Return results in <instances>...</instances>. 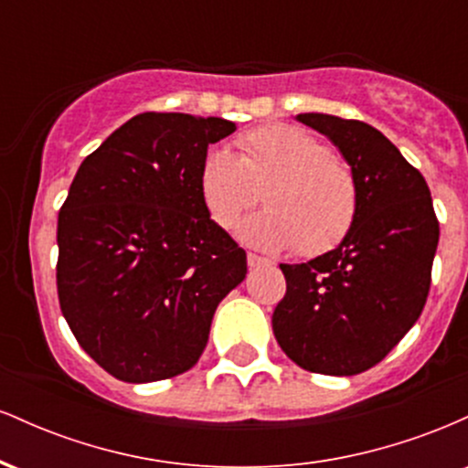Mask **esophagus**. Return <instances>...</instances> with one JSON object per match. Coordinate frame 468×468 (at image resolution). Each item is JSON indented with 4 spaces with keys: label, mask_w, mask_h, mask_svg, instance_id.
Masks as SVG:
<instances>
[{
    "label": "esophagus",
    "mask_w": 468,
    "mask_h": 468,
    "mask_svg": "<svg viewBox=\"0 0 468 468\" xmlns=\"http://www.w3.org/2000/svg\"><path fill=\"white\" fill-rule=\"evenodd\" d=\"M246 261H249V268H260V266L271 264V261H268L266 257L255 255V252H249V255H246Z\"/></svg>",
    "instance_id": "1"
}]
</instances>
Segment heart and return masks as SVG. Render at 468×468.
Segmentation results:
<instances>
[{"label": "heart", "mask_w": 468, "mask_h": 468, "mask_svg": "<svg viewBox=\"0 0 468 468\" xmlns=\"http://www.w3.org/2000/svg\"><path fill=\"white\" fill-rule=\"evenodd\" d=\"M239 155L211 147L202 155L197 186L208 216L233 229L266 186V211L246 219L239 238L264 250L294 249L324 255L350 233L358 211L354 171L332 149L294 125H261L238 138Z\"/></svg>", "instance_id": "heart-1"}]
</instances>
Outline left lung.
<instances>
[{
    "instance_id": "left-lung-1",
    "label": "left lung",
    "mask_w": 468,
    "mask_h": 468,
    "mask_svg": "<svg viewBox=\"0 0 468 468\" xmlns=\"http://www.w3.org/2000/svg\"><path fill=\"white\" fill-rule=\"evenodd\" d=\"M297 118L352 166L358 211L335 250L279 266L286 294L272 332L299 367L354 376L383 361L420 316L440 224L422 174L378 130L330 114Z\"/></svg>"
}]
</instances>
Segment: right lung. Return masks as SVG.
<instances>
[{"instance_id": "obj_1", "label": "right lung", "mask_w": 468, "mask_h": 468, "mask_svg": "<svg viewBox=\"0 0 468 468\" xmlns=\"http://www.w3.org/2000/svg\"><path fill=\"white\" fill-rule=\"evenodd\" d=\"M224 118L144 112L79 166L57 227V292L79 346L125 383L191 369L218 303L246 277V252L197 186Z\"/></svg>"}]
</instances>
